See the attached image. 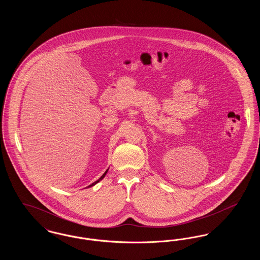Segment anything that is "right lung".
I'll use <instances>...</instances> for the list:
<instances>
[{
    "mask_svg": "<svg viewBox=\"0 0 260 260\" xmlns=\"http://www.w3.org/2000/svg\"><path fill=\"white\" fill-rule=\"evenodd\" d=\"M107 171H108V170H107ZM107 171H106V172H105V173H103V174H102V175H101V177H100V178H99V180H96V181H95V182H93V183H92V184H90V185L88 186V187H91V186L95 185V184H96V183H98V182H99V181H100V180H101V179H103V177H104V176H105V174H106V173H107Z\"/></svg>",
    "mask_w": 260,
    "mask_h": 260,
    "instance_id": "right-lung-1",
    "label": "right lung"
}]
</instances>
